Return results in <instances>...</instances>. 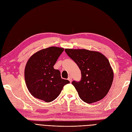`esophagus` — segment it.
<instances>
[{"label": "esophagus", "instance_id": "obj_1", "mask_svg": "<svg viewBox=\"0 0 132 132\" xmlns=\"http://www.w3.org/2000/svg\"><path fill=\"white\" fill-rule=\"evenodd\" d=\"M68 80H69V81L70 82H71V81H72V77L71 76H70L69 77H68Z\"/></svg>", "mask_w": 132, "mask_h": 132}]
</instances>
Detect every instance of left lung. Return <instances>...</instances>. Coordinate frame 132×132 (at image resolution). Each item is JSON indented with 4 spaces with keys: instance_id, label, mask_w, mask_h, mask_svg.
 Segmentation results:
<instances>
[{
    "instance_id": "left-lung-1",
    "label": "left lung",
    "mask_w": 132,
    "mask_h": 132,
    "mask_svg": "<svg viewBox=\"0 0 132 132\" xmlns=\"http://www.w3.org/2000/svg\"><path fill=\"white\" fill-rule=\"evenodd\" d=\"M65 51L81 71L80 81L72 82L80 98L88 104L103 99L113 79L108 59L100 53L86 49H66Z\"/></svg>"
}]
</instances>
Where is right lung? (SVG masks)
Returning <instances> with one entry per match:
<instances>
[{
	"label": "right lung",
	"mask_w": 132,
	"mask_h": 132,
	"mask_svg": "<svg viewBox=\"0 0 132 132\" xmlns=\"http://www.w3.org/2000/svg\"><path fill=\"white\" fill-rule=\"evenodd\" d=\"M62 48L42 49L29 59L24 70V78L29 92L38 99L45 102L54 100L60 94L68 80L61 78L60 72L54 69Z\"/></svg>",
	"instance_id": "1"
}]
</instances>
